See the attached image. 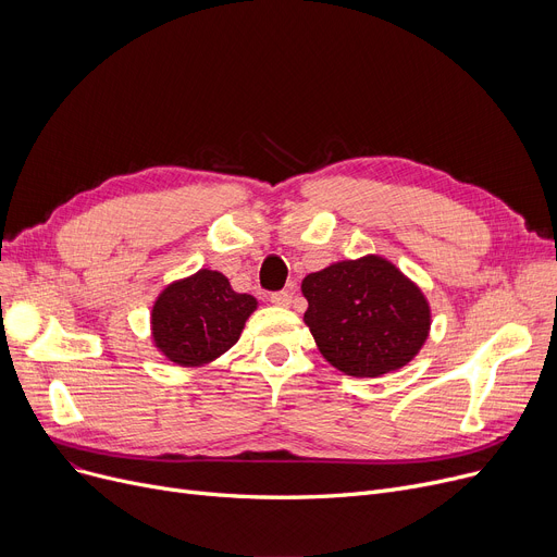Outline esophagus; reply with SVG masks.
Returning a JSON list of instances; mask_svg holds the SVG:
<instances>
[{
	"label": "esophagus",
	"mask_w": 557,
	"mask_h": 557,
	"mask_svg": "<svg viewBox=\"0 0 557 557\" xmlns=\"http://www.w3.org/2000/svg\"><path fill=\"white\" fill-rule=\"evenodd\" d=\"M271 302L275 307H290V302H294V296L288 294V290H280V294H273L271 296Z\"/></svg>",
	"instance_id": "1"
}]
</instances>
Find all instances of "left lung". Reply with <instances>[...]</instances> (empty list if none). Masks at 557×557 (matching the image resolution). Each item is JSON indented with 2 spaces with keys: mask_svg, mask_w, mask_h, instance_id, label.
<instances>
[{
  "mask_svg": "<svg viewBox=\"0 0 557 557\" xmlns=\"http://www.w3.org/2000/svg\"><path fill=\"white\" fill-rule=\"evenodd\" d=\"M305 325L318 352L347 376H384L411 363L431 332L422 288L382 255L343 259L302 280Z\"/></svg>",
  "mask_w": 557,
  "mask_h": 557,
  "instance_id": "obj_1",
  "label": "left lung"
}]
</instances>
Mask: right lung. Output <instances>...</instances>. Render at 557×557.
<instances>
[{
    "instance_id": "obj_1",
    "label": "right lung",
    "mask_w": 557,
    "mask_h": 557,
    "mask_svg": "<svg viewBox=\"0 0 557 557\" xmlns=\"http://www.w3.org/2000/svg\"><path fill=\"white\" fill-rule=\"evenodd\" d=\"M257 307V298L237 294L223 273L200 269L173 280L158 294L151 309V343L175 366H208L239 341Z\"/></svg>"
}]
</instances>
